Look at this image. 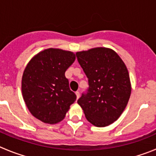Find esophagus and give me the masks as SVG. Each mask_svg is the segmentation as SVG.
I'll use <instances>...</instances> for the list:
<instances>
[{"label": "esophagus", "mask_w": 156, "mask_h": 156, "mask_svg": "<svg viewBox=\"0 0 156 156\" xmlns=\"http://www.w3.org/2000/svg\"><path fill=\"white\" fill-rule=\"evenodd\" d=\"M75 94H76L77 98H79V97H80V93H79V91H76V92H75Z\"/></svg>", "instance_id": "1"}]
</instances>
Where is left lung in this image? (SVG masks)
Returning <instances> with one entry per match:
<instances>
[{"label": "left lung", "instance_id": "obj_1", "mask_svg": "<svg viewBox=\"0 0 156 156\" xmlns=\"http://www.w3.org/2000/svg\"><path fill=\"white\" fill-rule=\"evenodd\" d=\"M76 56L89 85L87 94L78 100V105L93 126L112 124L124 112L131 95L126 65L114 50L108 48L78 51Z\"/></svg>", "mask_w": 156, "mask_h": 156}]
</instances>
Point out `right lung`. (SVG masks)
Instances as JSON below:
<instances>
[{
	"instance_id": "right-lung-1",
	"label": "right lung",
	"mask_w": 156,
	"mask_h": 156,
	"mask_svg": "<svg viewBox=\"0 0 156 156\" xmlns=\"http://www.w3.org/2000/svg\"><path fill=\"white\" fill-rule=\"evenodd\" d=\"M75 60L73 52L51 48L37 53L27 63L21 80L23 98L32 115L42 122L62 121L76 100L65 75Z\"/></svg>"
}]
</instances>
